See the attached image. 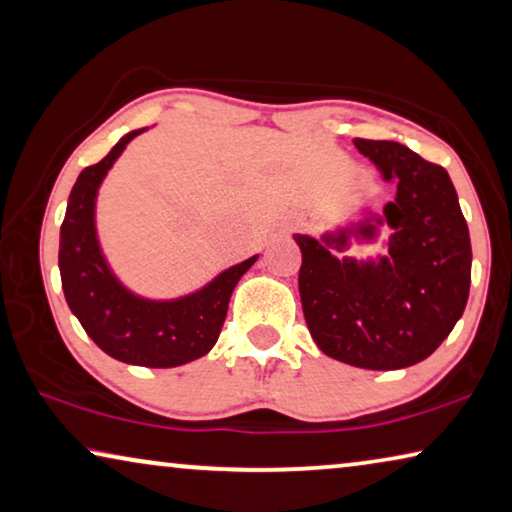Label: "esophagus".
<instances>
[{
	"label": "esophagus",
	"mask_w": 512,
	"mask_h": 512,
	"mask_svg": "<svg viewBox=\"0 0 512 512\" xmlns=\"http://www.w3.org/2000/svg\"><path fill=\"white\" fill-rule=\"evenodd\" d=\"M287 227H301V218H292V220H289V223H287Z\"/></svg>",
	"instance_id": "obj_1"
}]
</instances>
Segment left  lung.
<instances>
[{
    "label": "left lung",
    "instance_id": "1",
    "mask_svg": "<svg viewBox=\"0 0 512 512\" xmlns=\"http://www.w3.org/2000/svg\"><path fill=\"white\" fill-rule=\"evenodd\" d=\"M395 197L381 213L319 239L294 234L303 262L299 292L305 324L326 356L365 370L421 363L462 317L471 285V241L451 177L400 142L354 140ZM381 226L392 236L384 256H345L349 240L374 242Z\"/></svg>",
    "mask_w": 512,
    "mask_h": 512
}]
</instances>
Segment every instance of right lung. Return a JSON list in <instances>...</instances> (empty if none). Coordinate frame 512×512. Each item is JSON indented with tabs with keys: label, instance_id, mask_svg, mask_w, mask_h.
I'll use <instances>...</instances> for the list:
<instances>
[{
	"label": "right lung",
	"instance_id": "add662e5",
	"mask_svg": "<svg viewBox=\"0 0 512 512\" xmlns=\"http://www.w3.org/2000/svg\"><path fill=\"white\" fill-rule=\"evenodd\" d=\"M144 131L126 133L101 163L80 172L59 232V273L68 308L105 354L142 368H177L211 352L236 282L259 255L220 271L207 285L177 299H149L119 280L98 239V190L128 142Z\"/></svg>",
	"mask_w": 512,
	"mask_h": 512
}]
</instances>
